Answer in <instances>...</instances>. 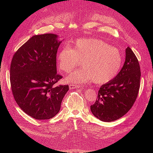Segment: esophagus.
Listing matches in <instances>:
<instances>
[{"label":"esophagus","instance_id":"obj_1","mask_svg":"<svg viewBox=\"0 0 153 153\" xmlns=\"http://www.w3.org/2000/svg\"><path fill=\"white\" fill-rule=\"evenodd\" d=\"M81 86L80 85H69V88L70 89H76V88H80Z\"/></svg>","mask_w":153,"mask_h":153}]
</instances>
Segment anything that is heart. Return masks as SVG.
Returning <instances> with one entry per match:
<instances>
[{
    "label": "heart",
    "mask_w": 153,
    "mask_h": 153,
    "mask_svg": "<svg viewBox=\"0 0 153 153\" xmlns=\"http://www.w3.org/2000/svg\"><path fill=\"white\" fill-rule=\"evenodd\" d=\"M61 70L69 73L82 61L84 69L73 72L68 80L77 85L93 80L96 84L109 82L117 76L121 69L123 57L120 51L104 41L97 38H81L65 46L57 57Z\"/></svg>",
    "instance_id": "1"
}]
</instances>
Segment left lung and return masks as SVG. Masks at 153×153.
<instances>
[{
  "label": "left lung",
  "instance_id": "8db88e82",
  "mask_svg": "<svg viewBox=\"0 0 153 153\" xmlns=\"http://www.w3.org/2000/svg\"><path fill=\"white\" fill-rule=\"evenodd\" d=\"M141 72L139 62L129 47L126 59L117 75L101 86L91 110L100 121L112 122L122 117L130 110L140 89Z\"/></svg>",
  "mask_w": 153,
  "mask_h": 153
}]
</instances>
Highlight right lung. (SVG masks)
<instances>
[{
  "label": "right lung",
  "mask_w": 153,
  "mask_h": 153,
  "mask_svg": "<svg viewBox=\"0 0 153 153\" xmlns=\"http://www.w3.org/2000/svg\"><path fill=\"white\" fill-rule=\"evenodd\" d=\"M54 34L32 36L14 54L10 82L16 103L29 116L38 120L53 117L60 110L68 85L57 83L56 57L62 41Z\"/></svg>",
  "instance_id": "right-lung-1"
}]
</instances>
